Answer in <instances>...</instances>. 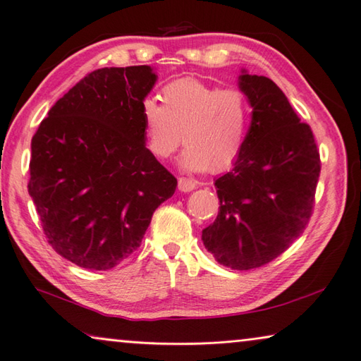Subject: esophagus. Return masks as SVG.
<instances>
[{
	"mask_svg": "<svg viewBox=\"0 0 361 361\" xmlns=\"http://www.w3.org/2000/svg\"><path fill=\"white\" fill-rule=\"evenodd\" d=\"M195 186L197 183L190 178H185V176H183V178L178 180V189L181 192H190V190L195 189Z\"/></svg>",
	"mask_w": 361,
	"mask_h": 361,
	"instance_id": "obj_1",
	"label": "esophagus"
}]
</instances>
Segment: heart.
<instances>
[{
  "mask_svg": "<svg viewBox=\"0 0 361 361\" xmlns=\"http://www.w3.org/2000/svg\"><path fill=\"white\" fill-rule=\"evenodd\" d=\"M162 106L142 104L148 150L166 159L183 142L180 162L190 172H221L243 153L252 122V104L244 90L221 89L197 78H181L161 90Z\"/></svg>",
  "mask_w": 361,
  "mask_h": 361,
  "instance_id": "obj_1",
  "label": "heart"
}]
</instances>
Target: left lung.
Wrapping results in <instances>:
<instances>
[{
    "label": "left lung",
    "mask_w": 361,
    "mask_h": 361,
    "mask_svg": "<svg viewBox=\"0 0 361 361\" xmlns=\"http://www.w3.org/2000/svg\"><path fill=\"white\" fill-rule=\"evenodd\" d=\"M252 104L245 145L233 169L216 180L221 200L202 241L217 263L249 271L281 255L308 225L321 159L312 128L266 76L239 75Z\"/></svg>",
    "instance_id": "left-lung-1"
}]
</instances>
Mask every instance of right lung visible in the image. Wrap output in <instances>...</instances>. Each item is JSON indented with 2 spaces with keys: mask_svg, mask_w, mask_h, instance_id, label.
<instances>
[{
  "mask_svg": "<svg viewBox=\"0 0 361 361\" xmlns=\"http://www.w3.org/2000/svg\"><path fill=\"white\" fill-rule=\"evenodd\" d=\"M157 78L150 66L98 68L32 136L27 192L48 243L84 269H112L136 252L176 189L145 147L142 104Z\"/></svg>",
  "mask_w": 361,
  "mask_h": 361,
  "instance_id": "1",
  "label": "right lung"
}]
</instances>
